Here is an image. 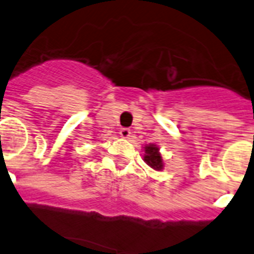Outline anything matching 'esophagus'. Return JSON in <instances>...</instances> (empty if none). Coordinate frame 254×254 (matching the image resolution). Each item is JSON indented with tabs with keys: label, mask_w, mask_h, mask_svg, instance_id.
I'll return each mask as SVG.
<instances>
[{
	"label": "esophagus",
	"mask_w": 254,
	"mask_h": 254,
	"mask_svg": "<svg viewBox=\"0 0 254 254\" xmlns=\"http://www.w3.org/2000/svg\"><path fill=\"white\" fill-rule=\"evenodd\" d=\"M120 135L123 137V138H129L131 135L130 129H127V127H123L121 130H120Z\"/></svg>",
	"instance_id": "1"
}]
</instances>
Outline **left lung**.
<instances>
[{
	"instance_id": "1",
	"label": "left lung",
	"mask_w": 254,
	"mask_h": 254,
	"mask_svg": "<svg viewBox=\"0 0 254 254\" xmlns=\"http://www.w3.org/2000/svg\"><path fill=\"white\" fill-rule=\"evenodd\" d=\"M143 161L146 162V165L150 169L155 170V171H162L165 167V159H163L161 151H159V146L155 143H149V145H143Z\"/></svg>"
}]
</instances>
